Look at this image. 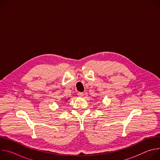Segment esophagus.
Instances as JSON below:
<instances>
[{
	"instance_id": "obj_1",
	"label": "esophagus",
	"mask_w": 160,
	"mask_h": 160,
	"mask_svg": "<svg viewBox=\"0 0 160 160\" xmlns=\"http://www.w3.org/2000/svg\"><path fill=\"white\" fill-rule=\"evenodd\" d=\"M83 95H84V94L83 93V92H78V96H79V97H83Z\"/></svg>"
}]
</instances>
